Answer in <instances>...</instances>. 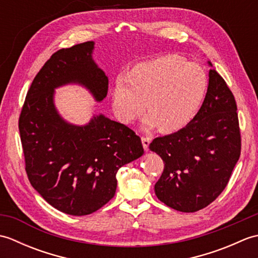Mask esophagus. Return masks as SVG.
Instances as JSON below:
<instances>
[{
	"instance_id": "34e87169",
	"label": "esophagus",
	"mask_w": 258,
	"mask_h": 258,
	"mask_svg": "<svg viewBox=\"0 0 258 258\" xmlns=\"http://www.w3.org/2000/svg\"><path fill=\"white\" fill-rule=\"evenodd\" d=\"M151 143V139L150 138H142V144H143L144 150L147 152L149 151V146Z\"/></svg>"
}]
</instances>
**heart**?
I'll return each instance as SVG.
<instances>
[{"instance_id":"heart-1","label":"heart","mask_w":258,"mask_h":258,"mask_svg":"<svg viewBox=\"0 0 258 258\" xmlns=\"http://www.w3.org/2000/svg\"><path fill=\"white\" fill-rule=\"evenodd\" d=\"M207 76L197 64L165 55L136 64L114 82L112 107L123 124H132L149 109L143 124L163 132L180 130L194 117L206 94Z\"/></svg>"}]
</instances>
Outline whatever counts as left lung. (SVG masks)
<instances>
[{
    "mask_svg": "<svg viewBox=\"0 0 258 258\" xmlns=\"http://www.w3.org/2000/svg\"><path fill=\"white\" fill-rule=\"evenodd\" d=\"M150 150L164 162L155 194L174 210L200 211L226 187L240 155V133L234 95L215 70L208 72L206 95L194 118L153 140Z\"/></svg>",
    "mask_w": 258,
    "mask_h": 258,
    "instance_id": "8db88e82",
    "label": "left lung"
}]
</instances>
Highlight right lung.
Listing matches in <instances>:
<instances>
[{
  "label": "right lung",
  "mask_w": 258,
  "mask_h": 258,
  "mask_svg": "<svg viewBox=\"0 0 258 258\" xmlns=\"http://www.w3.org/2000/svg\"><path fill=\"white\" fill-rule=\"evenodd\" d=\"M95 43H81L54 53L26 94L19 120L31 185L54 208L83 216L113 199L116 173L144 154L141 139L103 114L76 125L64 119L54 103L55 90L80 85L96 102L107 95L108 79L93 59Z\"/></svg>",
  "instance_id": "right-lung-1"
}]
</instances>
